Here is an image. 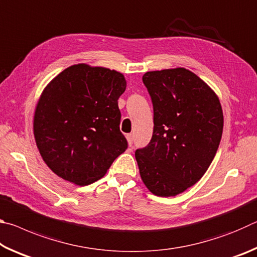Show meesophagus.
<instances>
[{"mask_svg": "<svg viewBox=\"0 0 257 257\" xmlns=\"http://www.w3.org/2000/svg\"><path fill=\"white\" fill-rule=\"evenodd\" d=\"M125 138H127V142H128V145L132 146L133 145V142H134V136L132 134H128L127 136H125Z\"/></svg>", "mask_w": 257, "mask_h": 257, "instance_id": "obj_1", "label": "esophagus"}]
</instances>
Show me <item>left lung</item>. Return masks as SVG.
Wrapping results in <instances>:
<instances>
[{"mask_svg":"<svg viewBox=\"0 0 257 257\" xmlns=\"http://www.w3.org/2000/svg\"><path fill=\"white\" fill-rule=\"evenodd\" d=\"M143 82L151 95L154 129L150 144L135 153L145 186L170 197L196 184L210 167L223 130L220 99L185 68L149 71Z\"/></svg>","mask_w":257,"mask_h":257,"instance_id":"left-lung-1","label":"left lung"}]
</instances>
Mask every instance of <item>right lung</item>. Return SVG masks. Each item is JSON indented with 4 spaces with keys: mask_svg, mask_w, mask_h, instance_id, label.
<instances>
[{
    "mask_svg": "<svg viewBox=\"0 0 257 257\" xmlns=\"http://www.w3.org/2000/svg\"><path fill=\"white\" fill-rule=\"evenodd\" d=\"M124 76L103 67L73 64L43 90L34 113V137L56 176L78 186L104 177L128 143L120 132L118 99Z\"/></svg>",
    "mask_w": 257,
    "mask_h": 257,
    "instance_id": "obj_1",
    "label": "right lung"
}]
</instances>
